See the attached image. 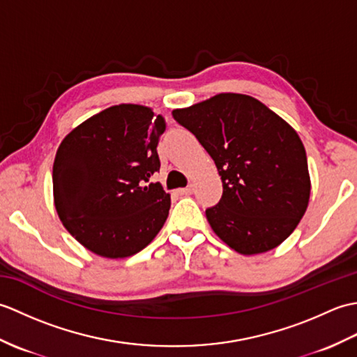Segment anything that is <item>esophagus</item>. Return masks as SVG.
Here are the masks:
<instances>
[{"label":"esophagus","mask_w":357,"mask_h":357,"mask_svg":"<svg viewBox=\"0 0 357 357\" xmlns=\"http://www.w3.org/2000/svg\"><path fill=\"white\" fill-rule=\"evenodd\" d=\"M178 193L179 195H192L193 193V185H188V187H185V188H179L178 190Z\"/></svg>","instance_id":"esophagus-1"}]
</instances>
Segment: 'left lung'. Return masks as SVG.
Here are the masks:
<instances>
[{"instance_id": "obj_1", "label": "left lung", "mask_w": 357, "mask_h": 357, "mask_svg": "<svg viewBox=\"0 0 357 357\" xmlns=\"http://www.w3.org/2000/svg\"><path fill=\"white\" fill-rule=\"evenodd\" d=\"M172 115L218 167L222 196L206 210L218 236L242 255L268 252L290 236L310 199L298 133L267 105L239 93L216 95Z\"/></svg>"}]
</instances>
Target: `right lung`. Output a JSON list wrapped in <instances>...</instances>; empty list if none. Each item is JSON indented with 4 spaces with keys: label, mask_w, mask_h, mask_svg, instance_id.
Segmentation results:
<instances>
[{
    "label": "right lung",
    "mask_w": 357,
    "mask_h": 357,
    "mask_svg": "<svg viewBox=\"0 0 357 357\" xmlns=\"http://www.w3.org/2000/svg\"><path fill=\"white\" fill-rule=\"evenodd\" d=\"M162 116L121 104L89 118L63 139L53 162V196L72 236L104 257H127L162 229L170 195L150 183L161 161Z\"/></svg>",
    "instance_id": "1"
}]
</instances>
